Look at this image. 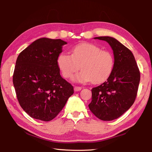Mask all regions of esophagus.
Returning <instances> with one entry per match:
<instances>
[{"mask_svg": "<svg viewBox=\"0 0 152 152\" xmlns=\"http://www.w3.org/2000/svg\"><path fill=\"white\" fill-rule=\"evenodd\" d=\"M74 91H79L80 90L82 89V87H80V86H74Z\"/></svg>", "mask_w": 152, "mask_h": 152, "instance_id": "1", "label": "esophagus"}]
</instances>
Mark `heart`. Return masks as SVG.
Listing matches in <instances>:
<instances>
[{"instance_id":"obj_1","label":"heart","mask_w":152,"mask_h":152,"mask_svg":"<svg viewBox=\"0 0 152 152\" xmlns=\"http://www.w3.org/2000/svg\"><path fill=\"white\" fill-rule=\"evenodd\" d=\"M71 56L61 53L57 64L64 78H70L80 69L82 70L72 77L75 82H92L98 84L108 78L114 67V57L112 52L102 50L96 45L82 42L70 49Z\"/></svg>"}]
</instances>
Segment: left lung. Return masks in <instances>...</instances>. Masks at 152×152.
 <instances>
[{
  "mask_svg": "<svg viewBox=\"0 0 152 152\" xmlns=\"http://www.w3.org/2000/svg\"><path fill=\"white\" fill-rule=\"evenodd\" d=\"M107 42L114 56V67L106 82L93 88L90 110L103 121L120 117L133 104L140 80V71L133 53L110 37H95Z\"/></svg>",
  "mask_w": 152,
  "mask_h": 152,
  "instance_id": "8db88e82",
  "label": "left lung"
}]
</instances>
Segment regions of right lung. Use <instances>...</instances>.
<instances>
[{
    "label": "right lung",
    "instance_id": "right-lung-1",
    "mask_svg": "<svg viewBox=\"0 0 152 152\" xmlns=\"http://www.w3.org/2000/svg\"><path fill=\"white\" fill-rule=\"evenodd\" d=\"M67 43L39 38L19 53L13 83L19 104L31 118L52 120L74 93L73 86L61 77L57 58Z\"/></svg>",
    "mask_w": 152,
    "mask_h": 152
}]
</instances>
